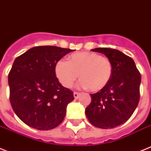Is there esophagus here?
I'll return each instance as SVG.
<instances>
[{
  "mask_svg": "<svg viewBox=\"0 0 151 151\" xmlns=\"http://www.w3.org/2000/svg\"><path fill=\"white\" fill-rule=\"evenodd\" d=\"M80 96V93H78V92H73V97H74V99H78V97Z\"/></svg>",
  "mask_w": 151,
  "mask_h": 151,
  "instance_id": "esophagus-1",
  "label": "esophagus"
}]
</instances>
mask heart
<instances>
[{
    "label": "heart",
    "mask_w": 151,
    "mask_h": 151,
    "mask_svg": "<svg viewBox=\"0 0 151 151\" xmlns=\"http://www.w3.org/2000/svg\"><path fill=\"white\" fill-rule=\"evenodd\" d=\"M55 73L59 82L70 88L80 74L81 80L78 87L89 88L92 92H99L106 87L112 77L113 67L110 61L96 52H77L69 58V61L60 59L55 66Z\"/></svg>",
    "instance_id": "heart-1"
}]
</instances>
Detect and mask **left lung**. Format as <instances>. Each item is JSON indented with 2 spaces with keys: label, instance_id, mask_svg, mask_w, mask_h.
Instances as JSON below:
<instances>
[{
  "label": "left lung",
  "instance_id": "8db88e82",
  "mask_svg": "<svg viewBox=\"0 0 151 151\" xmlns=\"http://www.w3.org/2000/svg\"><path fill=\"white\" fill-rule=\"evenodd\" d=\"M92 52L107 57L113 73L106 87L90 95L92 102L85 109V114L94 126L113 129L126 122L137 107L141 75L133 59L120 51L97 48Z\"/></svg>",
  "mask_w": 151,
  "mask_h": 151
}]
</instances>
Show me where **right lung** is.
Returning a JSON list of instances; mask_svg holds the SVG:
<instances>
[{
    "label": "right lung",
    "mask_w": 151,
    "mask_h": 151,
    "mask_svg": "<svg viewBox=\"0 0 151 151\" xmlns=\"http://www.w3.org/2000/svg\"><path fill=\"white\" fill-rule=\"evenodd\" d=\"M72 51L56 46L34 47L13 63L8 74L11 105L31 128L50 130L64 119L66 106L74 97L59 83L55 66Z\"/></svg>",
    "instance_id": "1"
}]
</instances>
